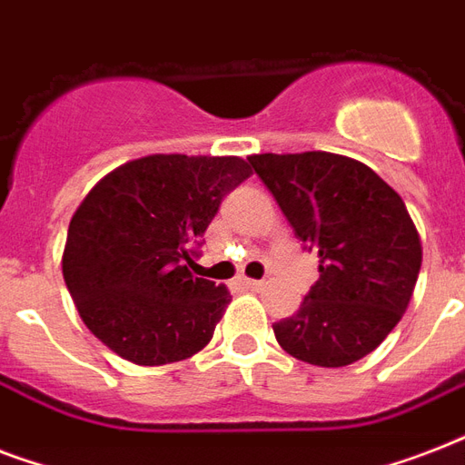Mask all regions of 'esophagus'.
<instances>
[{"label": "esophagus", "instance_id": "1", "mask_svg": "<svg viewBox=\"0 0 465 465\" xmlns=\"http://www.w3.org/2000/svg\"><path fill=\"white\" fill-rule=\"evenodd\" d=\"M243 287H246V290L258 292V290H262V287H265V282H261V280H243Z\"/></svg>", "mask_w": 465, "mask_h": 465}]
</instances>
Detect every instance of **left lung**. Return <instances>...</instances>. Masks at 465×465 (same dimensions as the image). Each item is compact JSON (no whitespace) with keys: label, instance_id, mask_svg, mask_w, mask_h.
I'll use <instances>...</instances> for the list:
<instances>
[{"label":"left lung","instance_id":"left-lung-1","mask_svg":"<svg viewBox=\"0 0 465 465\" xmlns=\"http://www.w3.org/2000/svg\"><path fill=\"white\" fill-rule=\"evenodd\" d=\"M248 161L321 261L297 313L272 325L280 347L316 367H347L374 352L403 318L422 265L401 195L367 163L331 152Z\"/></svg>","mask_w":465,"mask_h":465}]
</instances>
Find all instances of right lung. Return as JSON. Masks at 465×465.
<instances>
[{
	"instance_id": "1",
	"label": "right lung",
	"mask_w": 465,
	"mask_h": 465,
	"mask_svg": "<svg viewBox=\"0 0 465 465\" xmlns=\"http://www.w3.org/2000/svg\"><path fill=\"white\" fill-rule=\"evenodd\" d=\"M251 173L241 156L152 154L113 168L89 190L69 222L62 275L105 347L161 367L210 342L232 294L193 277V246Z\"/></svg>"
}]
</instances>
